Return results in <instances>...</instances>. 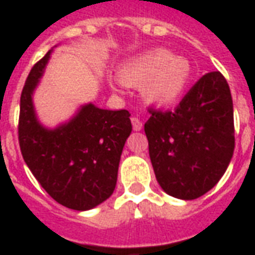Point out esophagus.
Segmentation results:
<instances>
[{
	"label": "esophagus",
	"mask_w": 255,
	"mask_h": 255,
	"mask_svg": "<svg viewBox=\"0 0 255 255\" xmlns=\"http://www.w3.org/2000/svg\"><path fill=\"white\" fill-rule=\"evenodd\" d=\"M131 123H132L133 131H140L142 129V122L139 120L138 117H131Z\"/></svg>",
	"instance_id": "34e87169"
}]
</instances>
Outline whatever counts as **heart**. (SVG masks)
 <instances>
[{
	"mask_svg": "<svg viewBox=\"0 0 255 255\" xmlns=\"http://www.w3.org/2000/svg\"><path fill=\"white\" fill-rule=\"evenodd\" d=\"M191 61L168 49H153L132 58L119 69L128 87L142 89L143 98L154 105H172L182 98L192 80Z\"/></svg>",
	"mask_w": 255,
	"mask_h": 255,
	"instance_id": "b5f03b06",
	"label": "heart"
}]
</instances>
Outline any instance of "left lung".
<instances>
[{
    "mask_svg": "<svg viewBox=\"0 0 255 255\" xmlns=\"http://www.w3.org/2000/svg\"><path fill=\"white\" fill-rule=\"evenodd\" d=\"M149 112L144 132L161 188L186 201L202 197L219 183L235 149L234 105L225 78L217 71L206 73L176 109Z\"/></svg>",
    "mask_w": 255,
    "mask_h": 255,
    "instance_id": "8db88e82",
    "label": "left lung"
}]
</instances>
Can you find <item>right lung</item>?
<instances>
[{
  "mask_svg": "<svg viewBox=\"0 0 255 255\" xmlns=\"http://www.w3.org/2000/svg\"><path fill=\"white\" fill-rule=\"evenodd\" d=\"M52 50L32 67L20 97L19 143L25 164L50 197L73 210H89L111 197L123 147L132 131L129 112L83 105L69 122L46 128L32 94Z\"/></svg>",
  "mask_w": 255,
  "mask_h": 255,
  "instance_id": "obj_1",
  "label": "right lung"
}]
</instances>
